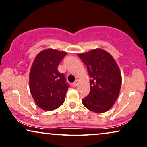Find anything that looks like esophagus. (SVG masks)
<instances>
[{
	"mask_svg": "<svg viewBox=\"0 0 147 147\" xmlns=\"http://www.w3.org/2000/svg\"><path fill=\"white\" fill-rule=\"evenodd\" d=\"M78 84H79V80H76L75 82L72 84V86H73L74 87H76V86H77Z\"/></svg>",
	"mask_w": 147,
	"mask_h": 147,
	"instance_id": "1",
	"label": "esophagus"
}]
</instances>
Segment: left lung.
<instances>
[{"mask_svg":"<svg viewBox=\"0 0 147 147\" xmlns=\"http://www.w3.org/2000/svg\"><path fill=\"white\" fill-rule=\"evenodd\" d=\"M78 57L86 65L90 77V90L82 104L92 112L104 113L117 99L122 85L119 67L109 52L95 49Z\"/></svg>","mask_w":147,"mask_h":147,"instance_id":"obj_1","label":"left lung"}]
</instances>
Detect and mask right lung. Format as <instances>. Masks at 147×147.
<instances>
[{
	"label": "right lung",
	"instance_id": "right-lung-1",
	"mask_svg": "<svg viewBox=\"0 0 147 147\" xmlns=\"http://www.w3.org/2000/svg\"><path fill=\"white\" fill-rule=\"evenodd\" d=\"M66 52L46 49L37 55L30 72V92L36 105L53 111L63 104L70 85L58 65Z\"/></svg>",
	"mask_w": 147,
	"mask_h": 147
}]
</instances>
